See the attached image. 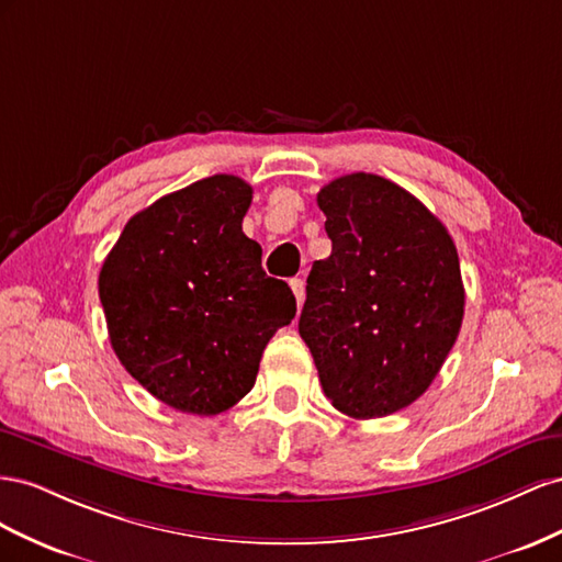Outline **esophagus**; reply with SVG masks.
<instances>
[{"mask_svg": "<svg viewBox=\"0 0 562 562\" xmlns=\"http://www.w3.org/2000/svg\"><path fill=\"white\" fill-rule=\"evenodd\" d=\"M290 286H292V292H294V296H296V306L301 308V306H303V299H306V286H303V280H301V278L290 280Z\"/></svg>", "mask_w": 562, "mask_h": 562, "instance_id": "1", "label": "esophagus"}]
</instances>
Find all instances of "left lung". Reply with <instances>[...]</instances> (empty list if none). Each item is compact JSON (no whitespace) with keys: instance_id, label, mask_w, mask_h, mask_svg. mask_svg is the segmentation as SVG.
<instances>
[{"instance_id":"obj_1","label":"left lung","mask_w":562,"mask_h":562,"mask_svg":"<svg viewBox=\"0 0 562 562\" xmlns=\"http://www.w3.org/2000/svg\"><path fill=\"white\" fill-rule=\"evenodd\" d=\"M317 206L331 254L313 263L299 334L331 405L379 419L424 395L457 341V247L412 192L376 173L334 179Z\"/></svg>"}]
</instances>
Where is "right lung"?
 <instances>
[{"label": "right lung", "mask_w": 562, "mask_h": 562, "mask_svg": "<svg viewBox=\"0 0 562 562\" xmlns=\"http://www.w3.org/2000/svg\"><path fill=\"white\" fill-rule=\"evenodd\" d=\"M251 186L216 173L126 223L99 276L110 344L165 405L214 416L251 389L266 344L296 299L243 233Z\"/></svg>", "instance_id": "add662e5"}]
</instances>
